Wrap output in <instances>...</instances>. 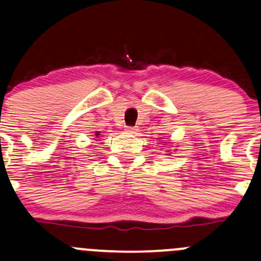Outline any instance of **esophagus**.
<instances>
[{
	"label": "esophagus",
	"instance_id": "34e87169",
	"mask_svg": "<svg viewBox=\"0 0 261 261\" xmlns=\"http://www.w3.org/2000/svg\"><path fill=\"white\" fill-rule=\"evenodd\" d=\"M126 131H127L128 134H135L136 131H138V127H136V126H127V127H126Z\"/></svg>",
	"mask_w": 261,
	"mask_h": 261
}]
</instances>
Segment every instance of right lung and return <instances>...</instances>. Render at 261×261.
I'll return each mask as SVG.
<instances>
[{"label": "right lung", "mask_w": 261, "mask_h": 261, "mask_svg": "<svg viewBox=\"0 0 261 261\" xmlns=\"http://www.w3.org/2000/svg\"><path fill=\"white\" fill-rule=\"evenodd\" d=\"M96 136H97V138H98V136H99V133H98V131H97V133H96Z\"/></svg>", "instance_id": "add662e5"}]
</instances>
